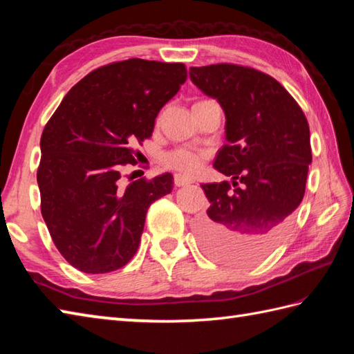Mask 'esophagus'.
I'll use <instances>...</instances> for the list:
<instances>
[{
  "mask_svg": "<svg viewBox=\"0 0 354 354\" xmlns=\"http://www.w3.org/2000/svg\"><path fill=\"white\" fill-rule=\"evenodd\" d=\"M173 181H175V185H176V187H184V185L192 184V179L185 178V176H183V175H175V179H173Z\"/></svg>",
  "mask_w": 354,
  "mask_h": 354,
  "instance_id": "34e87169",
  "label": "esophagus"
}]
</instances>
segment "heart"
I'll return each instance as SVG.
<instances>
[{
  "instance_id": "obj_1",
  "label": "heart",
  "mask_w": 354,
  "mask_h": 354,
  "mask_svg": "<svg viewBox=\"0 0 354 354\" xmlns=\"http://www.w3.org/2000/svg\"><path fill=\"white\" fill-rule=\"evenodd\" d=\"M202 158H204L202 152H196V150L187 147H179L164 155V165L167 169L183 173V175H193L194 171H198Z\"/></svg>"
}]
</instances>
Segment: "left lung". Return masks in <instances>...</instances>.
<instances>
[{
  "instance_id": "8db88e82",
  "label": "left lung",
  "mask_w": 354,
  "mask_h": 354,
  "mask_svg": "<svg viewBox=\"0 0 354 354\" xmlns=\"http://www.w3.org/2000/svg\"><path fill=\"white\" fill-rule=\"evenodd\" d=\"M190 79L225 112L227 145L214 169L236 187L202 184L209 208L196 223L199 242L216 260L252 265L281 243L303 201L312 162L309 123L281 84L250 66H192Z\"/></svg>"
}]
</instances>
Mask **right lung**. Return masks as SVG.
<instances>
[{
    "label": "right lung",
    "mask_w": 354,
    "mask_h": 354,
    "mask_svg": "<svg viewBox=\"0 0 354 354\" xmlns=\"http://www.w3.org/2000/svg\"><path fill=\"white\" fill-rule=\"evenodd\" d=\"M185 80L184 64L104 65L77 82L45 124L41 213L59 252L82 272L123 268L138 250L150 204L171 192V173L124 185L122 171Z\"/></svg>",
    "instance_id": "add662e5"
}]
</instances>
